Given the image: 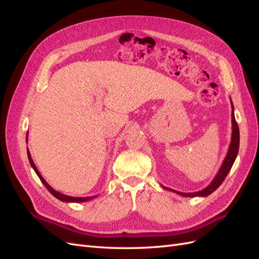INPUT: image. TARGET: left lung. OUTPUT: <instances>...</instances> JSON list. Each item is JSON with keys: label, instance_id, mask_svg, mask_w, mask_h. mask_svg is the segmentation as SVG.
I'll return each instance as SVG.
<instances>
[{"label": "left lung", "instance_id": "obj_1", "mask_svg": "<svg viewBox=\"0 0 259 259\" xmlns=\"http://www.w3.org/2000/svg\"><path fill=\"white\" fill-rule=\"evenodd\" d=\"M231 107H232V113H231V122H232V134H231V142L229 145V149L228 152H227L226 158L222 164L221 168H219L218 173L216 174V176L214 177V179L211 180V183L205 187L204 189H202L200 191L197 192H179L173 189H169L167 187L162 186L165 190H169L171 192H175L182 197H189V198H194V197H207L210 193H213L217 188L223 184V182L225 180V178L228 175V173L230 171L234 161H236V158L239 152V145H240V132H239V126L238 123L236 121V117H234V111H233V105L231 103Z\"/></svg>", "mask_w": 259, "mask_h": 259}]
</instances>
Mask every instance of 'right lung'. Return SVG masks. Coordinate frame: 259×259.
<instances>
[{
    "label": "right lung",
    "mask_w": 259,
    "mask_h": 259,
    "mask_svg": "<svg viewBox=\"0 0 259 259\" xmlns=\"http://www.w3.org/2000/svg\"><path fill=\"white\" fill-rule=\"evenodd\" d=\"M26 142H28V133H27V136H26ZM27 153H28V159H29V162H30V164H31V166H32V168L34 169V171H35V174L38 176V178H40V180L42 182V184L46 187V189H48L55 198L56 199H58V200H60V201H62V202H71V203H80V202H88V201H90V200H93V199H95L97 195H93V197H84V198H80V197H70V195H66V194H64V193H60V192H58V191H56L55 189H53V188L46 183V180L43 178V176L40 174V171L37 170V168H36V166H35V164H34V162H33V160H32V158H31V154H30V151H29V149H27Z\"/></svg>",
    "instance_id": "1"
}]
</instances>
